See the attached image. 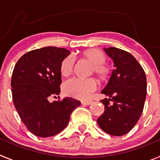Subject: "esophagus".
Listing matches in <instances>:
<instances>
[{
  "instance_id": "1",
  "label": "esophagus",
  "mask_w": 160,
  "mask_h": 160,
  "mask_svg": "<svg viewBox=\"0 0 160 160\" xmlns=\"http://www.w3.org/2000/svg\"><path fill=\"white\" fill-rule=\"evenodd\" d=\"M82 105H89L92 104V101H82Z\"/></svg>"
}]
</instances>
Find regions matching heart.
<instances>
[{
	"mask_svg": "<svg viewBox=\"0 0 160 160\" xmlns=\"http://www.w3.org/2000/svg\"><path fill=\"white\" fill-rule=\"evenodd\" d=\"M83 55L93 64V71L99 77L105 78L109 74V67L105 64V54L98 49H90L84 51ZM75 58L73 55H68L62 60L59 70L63 76H68L73 70ZM97 89V82L92 78H72L68 79L64 84V92L66 95L80 99L88 100L91 95Z\"/></svg>",
	"mask_w": 160,
	"mask_h": 160,
	"instance_id": "1",
	"label": "heart"
}]
</instances>
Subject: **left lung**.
Instances as JSON below:
<instances>
[{
	"mask_svg": "<svg viewBox=\"0 0 160 160\" xmlns=\"http://www.w3.org/2000/svg\"><path fill=\"white\" fill-rule=\"evenodd\" d=\"M113 59L114 69L101 91L109 96L101 101L105 111L97 119L99 127L112 136H122L137 124L146 97L145 71L133 55L116 47L104 48Z\"/></svg>",
	"mask_w": 160,
	"mask_h": 160,
	"instance_id": "obj_1",
	"label": "left lung"
}]
</instances>
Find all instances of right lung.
<instances>
[{"label": "right lung", "mask_w": 160, "mask_h": 160, "mask_svg": "<svg viewBox=\"0 0 160 160\" xmlns=\"http://www.w3.org/2000/svg\"><path fill=\"white\" fill-rule=\"evenodd\" d=\"M70 51L59 47L31 51L18 59L11 78L14 105L22 122L37 137H53L68 125L81 102L67 97L51 103L60 92L62 60Z\"/></svg>", "instance_id": "obj_1"}]
</instances>
